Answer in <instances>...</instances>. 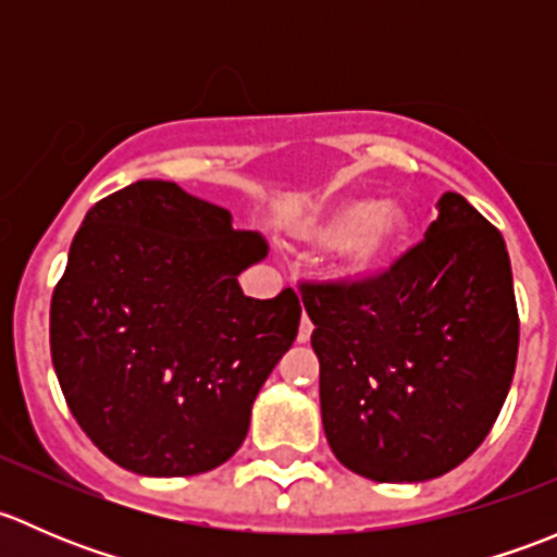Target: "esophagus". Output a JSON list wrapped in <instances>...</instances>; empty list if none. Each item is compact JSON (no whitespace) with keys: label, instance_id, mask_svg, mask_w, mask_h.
<instances>
[{"label":"esophagus","instance_id":"1","mask_svg":"<svg viewBox=\"0 0 557 557\" xmlns=\"http://www.w3.org/2000/svg\"><path fill=\"white\" fill-rule=\"evenodd\" d=\"M310 336H312V320L305 314L299 325V342H310Z\"/></svg>","mask_w":557,"mask_h":557}]
</instances>
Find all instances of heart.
Segmentation results:
<instances>
[{"instance_id": "obj_1", "label": "heart", "mask_w": 557, "mask_h": 557, "mask_svg": "<svg viewBox=\"0 0 557 557\" xmlns=\"http://www.w3.org/2000/svg\"><path fill=\"white\" fill-rule=\"evenodd\" d=\"M409 232V218L396 201L345 199L299 226V243L312 250H336L345 277H369L383 269Z\"/></svg>"}]
</instances>
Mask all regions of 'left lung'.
Returning <instances> with one entry per match:
<instances>
[{"mask_svg": "<svg viewBox=\"0 0 557 557\" xmlns=\"http://www.w3.org/2000/svg\"><path fill=\"white\" fill-rule=\"evenodd\" d=\"M331 450L374 482L447 474L482 445L520 342L504 237L460 194L425 237L358 280H305Z\"/></svg>", "mask_w": 557, "mask_h": 557, "instance_id": "1", "label": "left lung"}]
</instances>
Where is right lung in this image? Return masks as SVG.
<instances>
[{"instance_id":"1","label":"right lung","mask_w":557,"mask_h":557,"mask_svg":"<svg viewBox=\"0 0 557 557\" xmlns=\"http://www.w3.org/2000/svg\"><path fill=\"white\" fill-rule=\"evenodd\" d=\"M267 243L232 212L164 180L88 210L50 299V358L77 425L145 476L226 463L299 334L290 288L250 299L237 274Z\"/></svg>"}]
</instances>
